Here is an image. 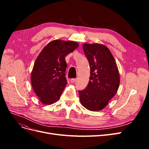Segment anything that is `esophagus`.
<instances>
[{"label": "esophagus", "instance_id": "obj_1", "mask_svg": "<svg viewBox=\"0 0 149 149\" xmlns=\"http://www.w3.org/2000/svg\"><path fill=\"white\" fill-rule=\"evenodd\" d=\"M76 81H77V79H76V78H72V79H70V82L72 83H74Z\"/></svg>", "mask_w": 149, "mask_h": 149}]
</instances>
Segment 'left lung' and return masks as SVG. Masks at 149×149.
<instances>
[{"instance_id":"1","label":"left lung","mask_w":149,"mask_h":149,"mask_svg":"<svg viewBox=\"0 0 149 149\" xmlns=\"http://www.w3.org/2000/svg\"><path fill=\"white\" fill-rule=\"evenodd\" d=\"M83 51L90 66L87 87L79 91L81 104L91 111L103 109L118 91L120 76L109 49L100 43H84Z\"/></svg>"}]
</instances>
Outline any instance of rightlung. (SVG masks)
Returning a JSON list of instances; mask_svg holds the SVG:
<instances>
[{"instance_id":"right-lung-1","label":"right lung","mask_w":149,"mask_h":149,"mask_svg":"<svg viewBox=\"0 0 149 149\" xmlns=\"http://www.w3.org/2000/svg\"><path fill=\"white\" fill-rule=\"evenodd\" d=\"M78 46L76 42L55 40L48 43L37 56L31 73V83L43 104H52L59 100L67 84L65 56Z\"/></svg>"}]
</instances>
